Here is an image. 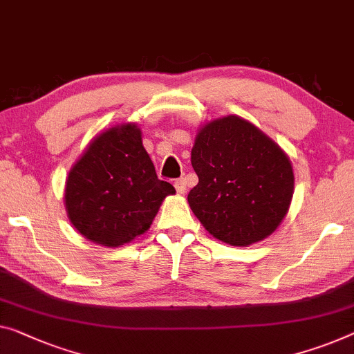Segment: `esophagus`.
I'll return each instance as SVG.
<instances>
[{"label": "esophagus", "mask_w": 354, "mask_h": 354, "mask_svg": "<svg viewBox=\"0 0 354 354\" xmlns=\"http://www.w3.org/2000/svg\"><path fill=\"white\" fill-rule=\"evenodd\" d=\"M175 189L178 191V194H184L186 192V189H187V181H186V178H178V179H175Z\"/></svg>", "instance_id": "34e87169"}]
</instances>
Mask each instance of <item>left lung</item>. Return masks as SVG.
<instances>
[{
  "mask_svg": "<svg viewBox=\"0 0 354 354\" xmlns=\"http://www.w3.org/2000/svg\"><path fill=\"white\" fill-rule=\"evenodd\" d=\"M191 162L198 184L187 195L189 207L214 239L252 245L286 216L294 192L291 162L248 120L227 115L205 125Z\"/></svg>",
  "mask_w": 354,
  "mask_h": 354,
  "instance_id": "obj_1",
  "label": "left lung"
}]
</instances>
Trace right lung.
Here are the masks:
<instances>
[{"mask_svg":"<svg viewBox=\"0 0 354 354\" xmlns=\"http://www.w3.org/2000/svg\"><path fill=\"white\" fill-rule=\"evenodd\" d=\"M175 192L157 178L136 125L100 133L66 179L65 203L73 225L103 246L129 243L151 227L163 198Z\"/></svg>","mask_w":354,"mask_h":354,"instance_id":"add662e5","label":"right lung"}]
</instances>
